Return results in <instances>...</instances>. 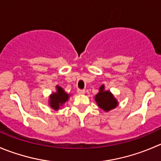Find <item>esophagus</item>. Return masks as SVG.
Listing matches in <instances>:
<instances>
[{
    "label": "esophagus",
    "mask_w": 161,
    "mask_h": 161,
    "mask_svg": "<svg viewBox=\"0 0 161 161\" xmlns=\"http://www.w3.org/2000/svg\"><path fill=\"white\" fill-rule=\"evenodd\" d=\"M77 92H78V93H79V94H80V95L84 94V93H86L85 90H80V89H79V90H77Z\"/></svg>",
    "instance_id": "obj_1"
}]
</instances>
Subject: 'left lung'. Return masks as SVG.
<instances>
[{"label": "left lung", "mask_w": 161, "mask_h": 161, "mask_svg": "<svg viewBox=\"0 0 161 161\" xmlns=\"http://www.w3.org/2000/svg\"><path fill=\"white\" fill-rule=\"evenodd\" d=\"M95 101L98 107L108 112L118 106L119 102L114 97L113 93L109 90H104V85L103 84L99 88V92L95 95Z\"/></svg>", "instance_id": "left-lung-1"}]
</instances>
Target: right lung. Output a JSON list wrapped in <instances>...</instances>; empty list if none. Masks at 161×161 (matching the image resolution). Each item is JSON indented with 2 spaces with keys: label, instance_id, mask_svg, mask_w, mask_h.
I'll list each match as a JSON object with an SVG mask.
<instances>
[{
  "label": "right lung",
  "instance_id": "obj_1",
  "mask_svg": "<svg viewBox=\"0 0 161 161\" xmlns=\"http://www.w3.org/2000/svg\"><path fill=\"white\" fill-rule=\"evenodd\" d=\"M57 91L49 95V105L54 111H58L68 101L71 94L65 92L61 86H56Z\"/></svg>",
  "mask_w": 161,
  "mask_h": 161
}]
</instances>
